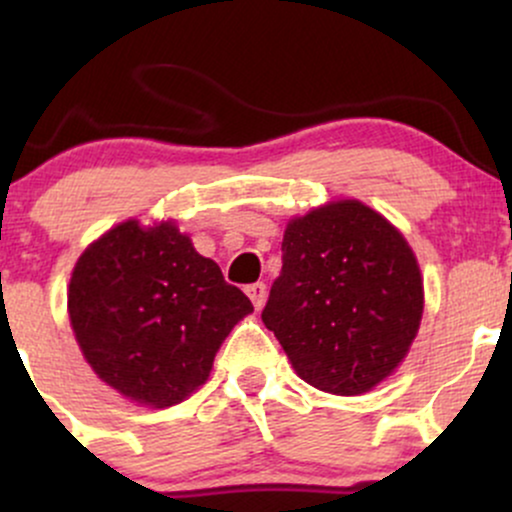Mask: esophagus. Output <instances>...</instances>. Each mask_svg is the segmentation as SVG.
I'll list each match as a JSON object with an SVG mask.
<instances>
[{
	"label": "esophagus",
	"instance_id": "1",
	"mask_svg": "<svg viewBox=\"0 0 512 512\" xmlns=\"http://www.w3.org/2000/svg\"><path fill=\"white\" fill-rule=\"evenodd\" d=\"M245 293H248L252 305H255L257 310H260L262 305H264V301H267V286H264L262 281H257V284L245 286Z\"/></svg>",
	"mask_w": 512,
	"mask_h": 512
}]
</instances>
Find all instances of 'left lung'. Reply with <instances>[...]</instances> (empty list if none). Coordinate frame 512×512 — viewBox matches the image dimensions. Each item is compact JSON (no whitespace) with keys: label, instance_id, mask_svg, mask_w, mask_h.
<instances>
[{"label":"left lung","instance_id":"1","mask_svg":"<svg viewBox=\"0 0 512 512\" xmlns=\"http://www.w3.org/2000/svg\"><path fill=\"white\" fill-rule=\"evenodd\" d=\"M424 313V281L407 240L356 199L286 226L281 274L262 322L305 383L361 395L407 356Z\"/></svg>","mask_w":512,"mask_h":512}]
</instances>
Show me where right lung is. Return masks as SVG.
<instances>
[{
  "label": "right lung",
  "instance_id": "right-lung-1",
  "mask_svg": "<svg viewBox=\"0 0 512 512\" xmlns=\"http://www.w3.org/2000/svg\"><path fill=\"white\" fill-rule=\"evenodd\" d=\"M69 320L98 378L134 402L170 407L209 378L250 298L173 223L125 221L98 238L69 281Z\"/></svg>",
  "mask_w": 512,
  "mask_h": 512
}]
</instances>
